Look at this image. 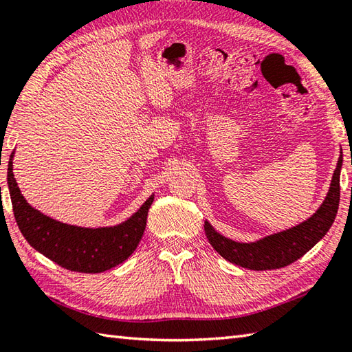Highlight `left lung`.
Instances as JSON below:
<instances>
[{
  "instance_id": "left-lung-1",
  "label": "left lung",
  "mask_w": 352,
  "mask_h": 352,
  "mask_svg": "<svg viewBox=\"0 0 352 352\" xmlns=\"http://www.w3.org/2000/svg\"><path fill=\"white\" fill-rule=\"evenodd\" d=\"M342 162L340 155L325 201L307 221L250 244L235 243L224 238L206 221L204 232L209 243L229 263L250 268V270H274V268L290 265L304 256L309 249H313L327 235L329 227L334 223L340 201Z\"/></svg>"
}]
</instances>
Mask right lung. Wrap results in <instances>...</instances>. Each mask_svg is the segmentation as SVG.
<instances>
[{
	"label": "right lung",
	"instance_id": "add662e5",
	"mask_svg": "<svg viewBox=\"0 0 352 352\" xmlns=\"http://www.w3.org/2000/svg\"><path fill=\"white\" fill-rule=\"evenodd\" d=\"M12 158L13 153L7 168L13 215L21 233L33 249L67 270L79 273L109 270L133 254L143 236L154 197H149L142 208L120 226L100 229L68 226L45 217L25 201L13 177Z\"/></svg>",
	"mask_w": 352,
	"mask_h": 352
}]
</instances>
